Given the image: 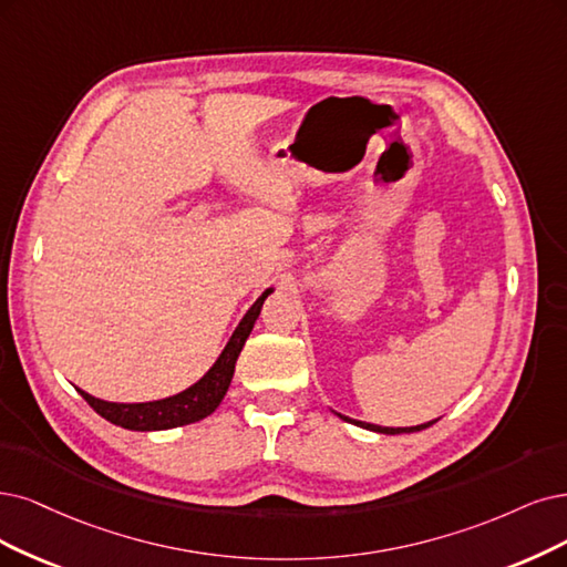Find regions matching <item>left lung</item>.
Masks as SVG:
<instances>
[{
	"instance_id": "1",
	"label": "left lung",
	"mask_w": 567,
	"mask_h": 567,
	"mask_svg": "<svg viewBox=\"0 0 567 567\" xmlns=\"http://www.w3.org/2000/svg\"><path fill=\"white\" fill-rule=\"evenodd\" d=\"M341 415V413H339ZM343 421H348V423H354V425H360V427H364V430H371V432H381V434H404V432H421V430H425V427H430V425H434L436 421H432V423H425V425H415V427H381V425H371V423H362V421H350V417H346V415H341Z\"/></svg>"
}]
</instances>
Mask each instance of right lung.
Here are the masks:
<instances>
[{
  "instance_id": "1",
  "label": "right lung",
  "mask_w": 567,
  "mask_h": 567,
  "mask_svg": "<svg viewBox=\"0 0 567 567\" xmlns=\"http://www.w3.org/2000/svg\"><path fill=\"white\" fill-rule=\"evenodd\" d=\"M272 289H266L264 295L255 301L245 318L240 320V324L236 327L234 337L226 343V348L221 350L219 360L213 364L203 379L192 385L188 390L167 396V400H158V402H144V404H116V402H102L91 396L89 392L79 390V394L86 400L95 413H100L104 421H110L118 427L125 430H137V432H152V430H171V427H179V425H188L203 421L205 415L213 413L230 385V379H234L236 371V360L238 354L249 337L251 327H255L261 306L266 301V297L270 295Z\"/></svg>"
}]
</instances>
